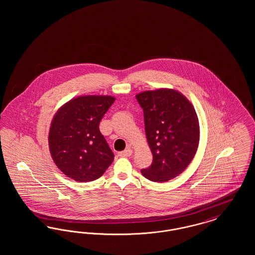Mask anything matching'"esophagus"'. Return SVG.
<instances>
[{
    "instance_id": "esophagus-1",
    "label": "esophagus",
    "mask_w": 255,
    "mask_h": 255,
    "mask_svg": "<svg viewBox=\"0 0 255 255\" xmlns=\"http://www.w3.org/2000/svg\"><path fill=\"white\" fill-rule=\"evenodd\" d=\"M132 154H133L132 149H131V148H127V149H125L124 151L120 152V153H119V156H120V157H130Z\"/></svg>"
}]
</instances>
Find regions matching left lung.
<instances>
[{"instance_id":"1","label":"left lung","mask_w":255,"mask_h":255,"mask_svg":"<svg viewBox=\"0 0 255 255\" xmlns=\"http://www.w3.org/2000/svg\"><path fill=\"white\" fill-rule=\"evenodd\" d=\"M143 110L152 164L141 174L152 182H167L179 176L194 158L200 127L192 104L175 90L159 89L135 96Z\"/></svg>"}]
</instances>
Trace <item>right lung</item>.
I'll list each match as a JSON object with an SVG mask.
<instances>
[{
    "label": "right lung",
    "instance_id": "obj_1",
    "mask_svg": "<svg viewBox=\"0 0 255 255\" xmlns=\"http://www.w3.org/2000/svg\"><path fill=\"white\" fill-rule=\"evenodd\" d=\"M109 96L76 97L54 116L49 133V151L57 167L79 182L100 178L115 155L99 131V123L115 102Z\"/></svg>",
    "mask_w": 255,
    "mask_h": 255
}]
</instances>
